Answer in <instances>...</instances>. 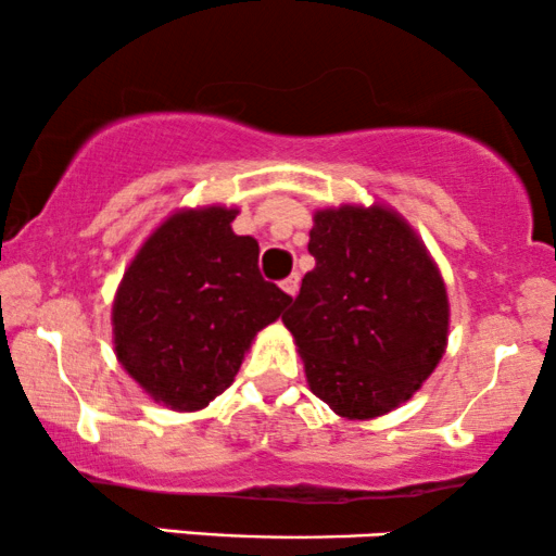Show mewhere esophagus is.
<instances>
[{
  "instance_id": "1",
  "label": "esophagus",
  "mask_w": 556,
  "mask_h": 556,
  "mask_svg": "<svg viewBox=\"0 0 556 556\" xmlns=\"http://www.w3.org/2000/svg\"><path fill=\"white\" fill-rule=\"evenodd\" d=\"M280 289L289 293V296H296V291H299V273H291L289 278L280 280Z\"/></svg>"
}]
</instances>
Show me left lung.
Instances as JSON below:
<instances>
[{"label":"left lung","instance_id":"left-lung-1","mask_svg":"<svg viewBox=\"0 0 556 556\" xmlns=\"http://www.w3.org/2000/svg\"><path fill=\"white\" fill-rule=\"evenodd\" d=\"M315 270L283 315L309 390L343 419L406 403L447 345L445 280L416 231L384 205L315 213Z\"/></svg>","mask_w":556,"mask_h":556}]
</instances>
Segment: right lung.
Masks as SVG:
<instances>
[{"mask_svg":"<svg viewBox=\"0 0 556 556\" xmlns=\"http://www.w3.org/2000/svg\"><path fill=\"white\" fill-rule=\"evenodd\" d=\"M233 207L168 215L129 263L114 306V351L155 403L200 410L233 382L254 336L291 304L260 276V244Z\"/></svg>","mask_w":556,"mask_h":556,"instance_id":"right-lung-1","label":"right lung"}]
</instances>
